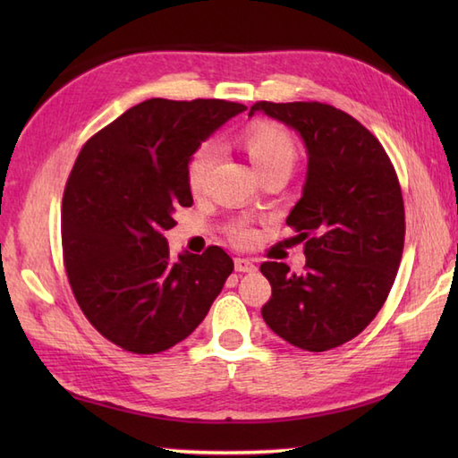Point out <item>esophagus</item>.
Listing matches in <instances>:
<instances>
[{
  "instance_id": "1",
  "label": "esophagus",
  "mask_w": 458,
  "mask_h": 458,
  "mask_svg": "<svg viewBox=\"0 0 458 458\" xmlns=\"http://www.w3.org/2000/svg\"><path fill=\"white\" fill-rule=\"evenodd\" d=\"M234 267H236V271H240V274H251V271H256L254 261L246 259V258H236Z\"/></svg>"
}]
</instances>
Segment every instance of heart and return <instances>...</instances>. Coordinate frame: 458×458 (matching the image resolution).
Returning a JSON list of instances; mask_svg holds the SVG:
<instances>
[{
    "label": "heart",
    "mask_w": 458,
    "mask_h": 458,
    "mask_svg": "<svg viewBox=\"0 0 458 458\" xmlns=\"http://www.w3.org/2000/svg\"><path fill=\"white\" fill-rule=\"evenodd\" d=\"M242 148L246 149L248 157L254 165L256 171L266 174L269 171H287L291 173L297 159L295 141L291 135L271 123H256L242 133ZM218 159V148L214 143H202L200 148L192 153L187 165V182L192 192L202 191L208 174ZM238 242H248L251 232L246 228H238L234 232Z\"/></svg>",
    "instance_id": "obj_1"
}]
</instances>
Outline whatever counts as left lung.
Here are the masks:
<instances>
[{
	"label": "left lung",
	"mask_w": 458,
	"mask_h": 458,
	"mask_svg": "<svg viewBox=\"0 0 458 458\" xmlns=\"http://www.w3.org/2000/svg\"><path fill=\"white\" fill-rule=\"evenodd\" d=\"M303 140L307 177L287 216L305 242V274L261 264L271 299L266 325L297 348L323 352L358 336L382 309L402 261L405 214L394 165L352 115L318 102L250 108Z\"/></svg>",
	"instance_id": "1"
}]
</instances>
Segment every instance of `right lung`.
Masks as SVG:
<instances>
[{
  "label": "right lung",
  "mask_w": 458,
  "mask_h": 458,
  "mask_svg": "<svg viewBox=\"0 0 458 458\" xmlns=\"http://www.w3.org/2000/svg\"><path fill=\"white\" fill-rule=\"evenodd\" d=\"M244 104L145 100L86 141L63 197V256L82 313L114 344L157 354L207 317L234 261L218 246L169 254L191 207L192 153Z\"/></svg>",
  "instance_id": "add662e5"
}]
</instances>
